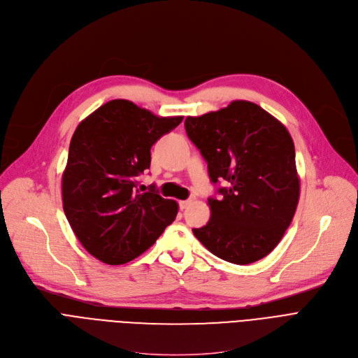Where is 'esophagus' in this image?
<instances>
[{
	"label": "esophagus",
	"instance_id": "esophagus-1",
	"mask_svg": "<svg viewBox=\"0 0 358 358\" xmlns=\"http://www.w3.org/2000/svg\"><path fill=\"white\" fill-rule=\"evenodd\" d=\"M192 201H193L192 199H188V200H181V201L178 203V204H180V208H181V210H185L189 204H192Z\"/></svg>",
	"mask_w": 358,
	"mask_h": 358
}]
</instances>
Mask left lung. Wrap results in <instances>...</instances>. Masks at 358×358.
<instances>
[{"mask_svg":"<svg viewBox=\"0 0 358 358\" xmlns=\"http://www.w3.org/2000/svg\"><path fill=\"white\" fill-rule=\"evenodd\" d=\"M185 132L207 161L211 217L194 236L213 255L249 265L269 255L289 227L299 200L294 141L276 117L248 101L185 117Z\"/></svg>","mask_w":358,"mask_h":358,"instance_id":"1","label":"left lung"}]
</instances>
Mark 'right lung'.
Segmentation results:
<instances>
[{"instance_id": "1", "label": "right lung", "mask_w": 358, "mask_h": 358, "mask_svg": "<svg viewBox=\"0 0 358 358\" xmlns=\"http://www.w3.org/2000/svg\"><path fill=\"white\" fill-rule=\"evenodd\" d=\"M181 121L115 99L83 119L71 136L63 210L82 246L103 264L138 257L174 222L177 201L162 199L154 185L141 194L136 184L150 170L151 147Z\"/></svg>"}]
</instances>
